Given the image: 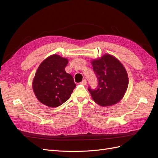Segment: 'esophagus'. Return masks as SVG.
I'll return each mask as SVG.
<instances>
[{
    "mask_svg": "<svg viewBox=\"0 0 158 158\" xmlns=\"http://www.w3.org/2000/svg\"><path fill=\"white\" fill-rule=\"evenodd\" d=\"M81 84H82V85H85L87 84V81H86V80H83L82 81V82H81Z\"/></svg>",
    "mask_w": 158,
    "mask_h": 158,
    "instance_id": "esophagus-1",
    "label": "esophagus"
}]
</instances>
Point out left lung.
I'll use <instances>...</instances> for the list:
<instances>
[{"mask_svg": "<svg viewBox=\"0 0 158 158\" xmlns=\"http://www.w3.org/2000/svg\"><path fill=\"white\" fill-rule=\"evenodd\" d=\"M92 64L98 80L97 88H88L93 99L103 107L118 103L125 95L128 85L125 67L115 57L109 54L93 60Z\"/></svg>", "mask_w": 158, "mask_h": 158, "instance_id": "8db88e82", "label": "left lung"}]
</instances>
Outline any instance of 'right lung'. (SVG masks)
I'll use <instances>...</instances> for the list:
<instances>
[{"mask_svg":"<svg viewBox=\"0 0 158 158\" xmlns=\"http://www.w3.org/2000/svg\"><path fill=\"white\" fill-rule=\"evenodd\" d=\"M69 60L52 55L42 62L33 80V90L39 101L45 106L56 107L70 98L76 88L73 77L66 73Z\"/></svg>","mask_w":158,"mask_h":158,"instance_id":"add662e5","label":"right lung"}]
</instances>
